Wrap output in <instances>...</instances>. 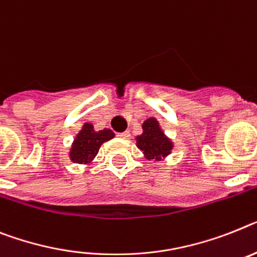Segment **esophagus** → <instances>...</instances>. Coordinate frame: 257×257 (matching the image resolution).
Returning <instances> with one entry per match:
<instances>
[{
    "instance_id": "34e87169",
    "label": "esophagus",
    "mask_w": 257,
    "mask_h": 257,
    "mask_svg": "<svg viewBox=\"0 0 257 257\" xmlns=\"http://www.w3.org/2000/svg\"><path fill=\"white\" fill-rule=\"evenodd\" d=\"M129 136H131V133H129L128 131H125V132L122 133H118V137H121V139H129Z\"/></svg>"
}]
</instances>
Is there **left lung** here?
Segmentation results:
<instances>
[{
  "instance_id": "8db88e82",
  "label": "left lung",
  "mask_w": 257,
  "mask_h": 257,
  "mask_svg": "<svg viewBox=\"0 0 257 257\" xmlns=\"http://www.w3.org/2000/svg\"><path fill=\"white\" fill-rule=\"evenodd\" d=\"M137 146L146 159L161 161L171 153L174 144L163 133L158 120L150 117L142 124V135L136 137Z\"/></svg>"
}]
</instances>
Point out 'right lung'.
<instances>
[{"label":"right lung","instance_id":"right-lung-1","mask_svg":"<svg viewBox=\"0 0 257 257\" xmlns=\"http://www.w3.org/2000/svg\"><path fill=\"white\" fill-rule=\"evenodd\" d=\"M115 137V133L111 129L95 131L92 124L85 122L79 133L75 136L72 144L69 157L70 161L79 165H90L99 152V148L105 141H109Z\"/></svg>","mask_w":257,"mask_h":257}]
</instances>
